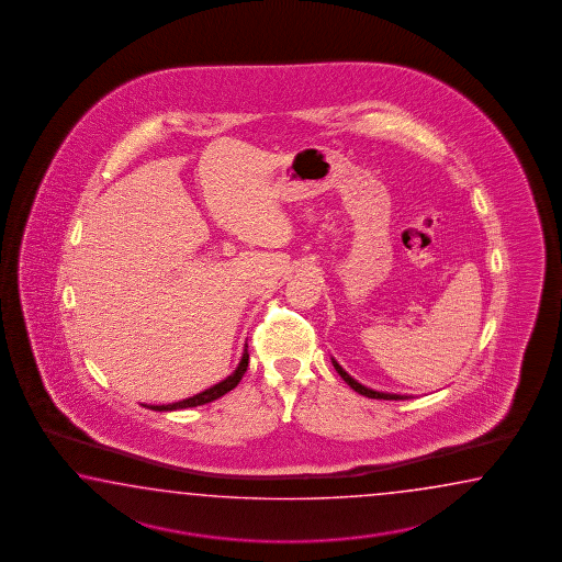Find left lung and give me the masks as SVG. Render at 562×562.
Returning <instances> with one entry per match:
<instances>
[{
    "label": "left lung",
    "mask_w": 562,
    "mask_h": 562,
    "mask_svg": "<svg viewBox=\"0 0 562 562\" xmlns=\"http://www.w3.org/2000/svg\"><path fill=\"white\" fill-rule=\"evenodd\" d=\"M334 361V368L344 380H346L347 385L351 387V390H356L358 394L366 395V397H371V400H407L409 395H400V394H383V392H375V390H370V387H366V385H361V383L356 382L349 373H347L335 359H331Z\"/></svg>",
    "instance_id": "8db88e82"
}]
</instances>
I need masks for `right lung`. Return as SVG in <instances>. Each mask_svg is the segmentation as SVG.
<instances>
[{
	"label": "right lung",
	"instance_id": "right-lung-1",
	"mask_svg": "<svg viewBox=\"0 0 562 562\" xmlns=\"http://www.w3.org/2000/svg\"><path fill=\"white\" fill-rule=\"evenodd\" d=\"M247 368H249V351L245 349V351H243V358H240L239 368L233 371V373L228 375L227 380L216 383V385L209 387V390H204L201 394L187 397V400H182V402H175V404H168V406L146 407H150V409H155V412H172V409H182V407L204 406V404H209V402H215V400H218L221 395L227 394L231 390H235V387H237V383L240 382V378L245 375Z\"/></svg>",
	"mask_w": 562,
	"mask_h": 562
}]
</instances>
